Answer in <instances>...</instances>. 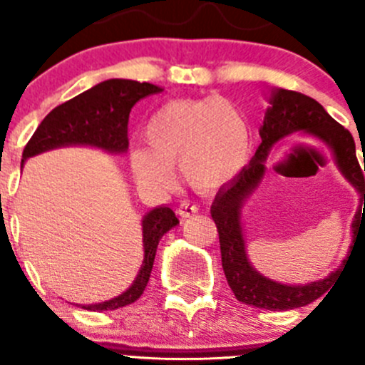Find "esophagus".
Returning <instances> with one entry per match:
<instances>
[{
    "mask_svg": "<svg viewBox=\"0 0 365 365\" xmlns=\"http://www.w3.org/2000/svg\"><path fill=\"white\" fill-rule=\"evenodd\" d=\"M197 212H199V208H197V205L192 202V200H182L179 205V208H177V213H179L180 217H192L195 215Z\"/></svg>",
    "mask_w": 365,
    "mask_h": 365,
    "instance_id": "obj_1",
    "label": "esophagus"
}]
</instances>
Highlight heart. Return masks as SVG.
<instances>
[{
	"instance_id": "b5f03b06",
	"label": "heart",
	"mask_w": 365,
	"mask_h": 365,
	"mask_svg": "<svg viewBox=\"0 0 365 365\" xmlns=\"http://www.w3.org/2000/svg\"><path fill=\"white\" fill-rule=\"evenodd\" d=\"M146 145L133 146L130 165L141 185L168 190L172 165L197 190H212L232 180L252 152L248 117L224 98L175 99L150 115Z\"/></svg>"
}]
</instances>
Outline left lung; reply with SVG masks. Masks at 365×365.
<instances>
[{"mask_svg": "<svg viewBox=\"0 0 365 365\" xmlns=\"http://www.w3.org/2000/svg\"><path fill=\"white\" fill-rule=\"evenodd\" d=\"M293 133H309L331 150L342 175L360 193L359 212L353 220V237H356V233L362 228L365 230V159L362 172V166L356 159L353 135L313 98H307L304 93L293 92V90H273L266 117H264V125L260 126L262 143L255 152V157L230 185L219 190L212 205V217L219 232L222 269L232 292L240 302L269 309V312H287V309L315 302L319 297L327 293L331 284H335V280L344 272V266H340L336 272L322 280L306 284V286H287V284L275 282L260 275L257 269H253L246 257L242 226H240V210H242L244 200L252 195L253 190L262 180L264 172H266L264 163L269 150Z\"/></svg>", "mask_w": 365, "mask_h": 365, "instance_id": "obj_1", "label": "left lung"}]
</instances>
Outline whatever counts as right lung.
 <instances>
[{
	"label": "right lung",
	"mask_w": 365,
	"mask_h": 365,
	"mask_svg": "<svg viewBox=\"0 0 365 365\" xmlns=\"http://www.w3.org/2000/svg\"><path fill=\"white\" fill-rule=\"evenodd\" d=\"M159 92H163L159 86L132 79H108L92 86L70 101L56 106L43 119L23 150L21 165L25 159L46 150L72 145L96 146L110 153H125L128 150V117L133 105ZM177 224L179 219L168 206H159L146 213L143 219L145 260L132 286L115 299L83 307L90 312H110L135 302L150 280L160 237Z\"/></svg>",
	"instance_id": "1"
}]
</instances>
